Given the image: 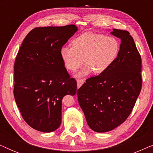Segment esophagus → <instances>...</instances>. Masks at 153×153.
I'll use <instances>...</instances> for the list:
<instances>
[{
    "mask_svg": "<svg viewBox=\"0 0 153 153\" xmlns=\"http://www.w3.org/2000/svg\"><path fill=\"white\" fill-rule=\"evenodd\" d=\"M76 82H77V88H79L83 84V83H84V80H83V79H77Z\"/></svg>",
    "mask_w": 153,
    "mask_h": 153,
    "instance_id": "34e87169",
    "label": "esophagus"
}]
</instances>
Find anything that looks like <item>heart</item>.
<instances>
[{
  "label": "heart",
  "instance_id": "b5f03b06",
  "mask_svg": "<svg viewBox=\"0 0 153 153\" xmlns=\"http://www.w3.org/2000/svg\"><path fill=\"white\" fill-rule=\"evenodd\" d=\"M73 46H64L60 54L67 70L74 71L83 63L85 65L75 74L83 77L91 74H101L108 70L118 57L120 42L115 37L95 33H85L72 42Z\"/></svg>",
  "mask_w": 153,
  "mask_h": 153
}]
</instances>
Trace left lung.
I'll return each mask as SVG.
<instances>
[{
    "instance_id": "8db88e82",
    "label": "left lung",
    "mask_w": 153,
    "mask_h": 153,
    "mask_svg": "<svg viewBox=\"0 0 153 153\" xmlns=\"http://www.w3.org/2000/svg\"><path fill=\"white\" fill-rule=\"evenodd\" d=\"M120 39L114 63L98 76L86 79L77 91L78 101L90 128L106 132L124 123L141 90V58L133 37L126 30L111 32Z\"/></svg>"
}]
</instances>
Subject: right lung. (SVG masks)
<instances>
[{
	"mask_svg": "<svg viewBox=\"0 0 153 153\" xmlns=\"http://www.w3.org/2000/svg\"><path fill=\"white\" fill-rule=\"evenodd\" d=\"M77 30L74 25L35 28L19 50L14 62V99L24 120L37 131L57 129L62 98L76 93V81L68 73L60 51Z\"/></svg>",
	"mask_w": 153,
	"mask_h": 153,
	"instance_id": "add662e5",
	"label": "right lung"
}]
</instances>
